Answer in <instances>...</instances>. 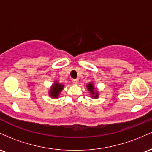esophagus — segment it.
<instances>
[{
	"label": "esophagus",
	"instance_id": "obj_1",
	"mask_svg": "<svg viewBox=\"0 0 152 152\" xmlns=\"http://www.w3.org/2000/svg\"><path fill=\"white\" fill-rule=\"evenodd\" d=\"M72 83L74 85H76V84H77V80H75V79H73L72 80Z\"/></svg>",
	"mask_w": 152,
	"mask_h": 152
}]
</instances>
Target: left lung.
Wrapping results in <instances>:
<instances>
[{"label": "left lung", "instance_id": "1", "mask_svg": "<svg viewBox=\"0 0 152 152\" xmlns=\"http://www.w3.org/2000/svg\"><path fill=\"white\" fill-rule=\"evenodd\" d=\"M87 88H88V90H89L90 93H91L92 96H93V95H94V94H95L94 98H98V93H97V92H95V93H95V92H94V88H93V85L92 84V83H90V84H88V85H87Z\"/></svg>", "mask_w": 152, "mask_h": 152}]
</instances>
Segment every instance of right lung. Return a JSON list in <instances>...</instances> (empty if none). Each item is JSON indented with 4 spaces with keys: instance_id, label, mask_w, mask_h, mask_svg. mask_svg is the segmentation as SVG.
Listing matches in <instances>:
<instances>
[{
    "instance_id": "add662e5",
    "label": "right lung",
    "mask_w": 152,
    "mask_h": 152,
    "mask_svg": "<svg viewBox=\"0 0 152 152\" xmlns=\"http://www.w3.org/2000/svg\"><path fill=\"white\" fill-rule=\"evenodd\" d=\"M63 87H64V85L59 84V83L56 82V83H54V85H52V88H51V96H52V98H57V97L59 96L60 92L62 91V90L63 89Z\"/></svg>"
}]
</instances>
